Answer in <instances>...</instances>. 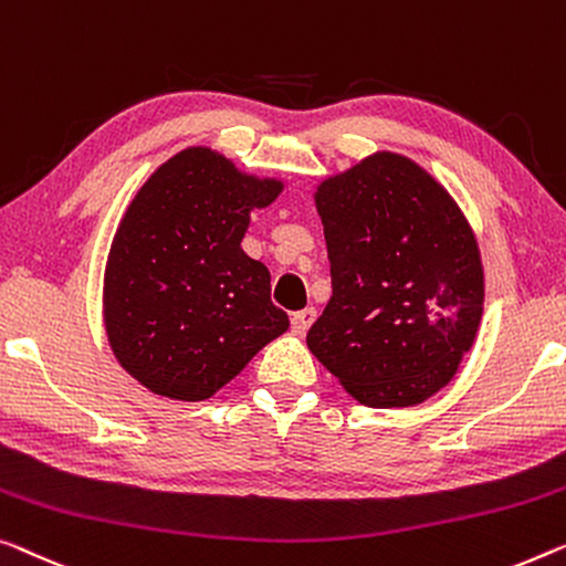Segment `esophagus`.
Returning a JSON list of instances; mask_svg holds the SVG:
<instances>
[{
	"label": "esophagus",
	"mask_w": 566,
	"mask_h": 566,
	"mask_svg": "<svg viewBox=\"0 0 566 566\" xmlns=\"http://www.w3.org/2000/svg\"><path fill=\"white\" fill-rule=\"evenodd\" d=\"M315 317H317V312L312 310V307H307V310H300V312H294V315H292V333H297V335H305V333L310 331V325L315 323Z\"/></svg>",
	"instance_id": "esophagus-1"
}]
</instances>
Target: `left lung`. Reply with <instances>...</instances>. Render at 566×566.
<instances>
[{"label": "left lung", "mask_w": 566, "mask_h": 566, "mask_svg": "<svg viewBox=\"0 0 566 566\" xmlns=\"http://www.w3.org/2000/svg\"><path fill=\"white\" fill-rule=\"evenodd\" d=\"M333 297L307 348L374 409L427 401L458 374L483 317L468 218L409 157L376 151L315 192Z\"/></svg>", "instance_id": "1"}]
</instances>
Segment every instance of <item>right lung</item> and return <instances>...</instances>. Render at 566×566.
I'll use <instances>...</instances> for the list:
<instances>
[{"label": "right lung", "mask_w": 566, "mask_h": 566, "mask_svg": "<svg viewBox=\"0 0 566 566\" xmlns=\"http://www.w3.org/2000/svg\"><path fill=\"white\" fill-rule=\"evenodd\" d=\"M282 188L188 147L129 202L106 261L104 325L116 360L151 394L210 399L290 327L269 300V269L241 249L251 210Z\"/></svg>", "instance_id": "1"}]
</instances>
